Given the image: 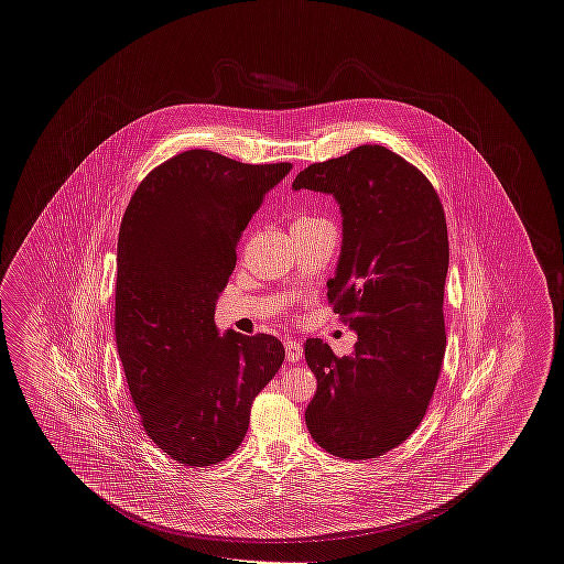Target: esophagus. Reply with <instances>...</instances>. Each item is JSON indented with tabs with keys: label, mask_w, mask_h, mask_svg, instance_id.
<instances>
[{
	"label": "esophagus",
	"mask_w": 564,
	"mask_h": 564,
	"mask_svg": "<svg viewBox=\"0 0 564 564\" xmlns=\"http://www.w3.org/2000/svg\"><path fill=\"white\" fill-rule=\"evenodd\" d=\"M302 355H304V349H302V345H300L297 340H292V338H288V340H285V357H288V361H292V364H297V361L302 359Z\"/></svg>",
	"instance_id": "34e87169"
}]
</instances>
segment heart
<instances>
[{
  "label": "heart",
  "instance_id": "1",
  "mask_svg": "<svg viewBox=\"0 0 564 564\" xmlns=\"http://www.w3.org/2000/svg\"><path fill=\"white\" fill-rule=\"evenodd\" d=\"M306 219H313V217H302V219H300V221H306Z\"/></svg>",
  "mask_w": 564,
  "mask_h": 564
}]
</instances>
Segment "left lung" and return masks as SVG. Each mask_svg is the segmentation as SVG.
Wrapping results in <instances>:
<instances>
[{
  "instance_id": "1",
  "label": "left lung",
  "mask_w": 564,
  "mask_h": 564,
  "mask_svg": "<svg viewBox=\"0 0 564 564\" xmlns=\"http://www.w3.org/2000/svg\"><path fill=\"white\" fill-rule=\"evenodd\" d=\"M292 188L332 194L340 205L343 247L327 297L357 334L345 357L306 340L317 376L306 427L329 455L376 458L419 427L442 370L444 209L430 180L382 145L315 162Z\"/></svg>"
}]
</instances>
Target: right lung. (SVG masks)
<instances>
[{"mask_svg": "<svg viewBox=\"0 0 564 564\" xmlns=\"http://www.w3.org/2000/svg\"><path fill=\"white\" fill-rule=\"evenodd\" d=\"M290 171L188 150L139 184L122 217L118 355L141 425L184 465H215L241 446L251 403L285 359L274 336H219L214 317L242 230Z\"/></svg>", "mask_w": 564, "mask_h": 564, "instance_id": "1", "label": "right lung"}]
</instances>
